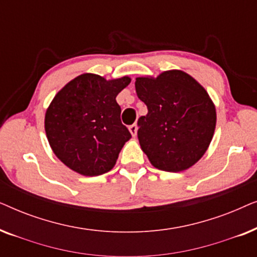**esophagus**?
I'll return each mask as SVG.
<instances>
[{"label": "esophagus", "mask_w": 257, "mask_h": 257, "mask_svg": "<svg viewBox=\"0 0 257 257\" xmlns=\"http://www.w3.org/2000/svg\"><path fill=\"white\" fill-rule=\"evenodd\" d=\"M128 128H130V132H131V135L133 137H136L137 136V132H138V126H137V124L131 125Z\"/></svg>", "instance_id": "1"}]
</instances>
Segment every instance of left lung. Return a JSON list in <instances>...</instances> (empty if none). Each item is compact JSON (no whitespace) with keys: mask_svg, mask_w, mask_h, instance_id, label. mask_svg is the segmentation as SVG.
Returning a JSON list of instances; mask_svg holds the SVG:
<instances>
[{"mask_svg":"<svg viewBox=\"0 0 257 257\" xmlns=\"http://www.w3.org/2000/svg\"><path fill=\"white\" fill-rule=\"evenodd\" d=\"M137 96L146 104L138 119L142 150L158 170L180 172L193 166L208 149L216 112L206 90L180 70L138 77Z\"/></svg>","mask_w":257,"mask_h":257,"instance_id":"left-lung-1","label":"left lung"}]
</instances>
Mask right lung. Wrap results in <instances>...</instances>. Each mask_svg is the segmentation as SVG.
Segmentation results:
<instances>
[{
    "mask_svg": "<svg viewBox=\"0 0 257 257\" xmlns=\"http://www.w3.org/2000/svg\"><path fill=\"white\" fill-rule=\"evenodd\" d=\"M130 82L84 73L55 96L45 113V133L56 157L72 171L94 177L113 168L131 138L115 100Z\"/></svg>",
    "mask_w": 257,
    "mask_h": 257,
    "instance_id": "add662e5",
    "label": "right lung"
}]
</instances>
